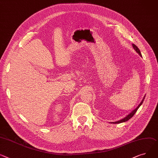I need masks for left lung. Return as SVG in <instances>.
<instances>
[{
    "mask_svg": "<svg viewBox=\"0 0 158 158\" xmlns=\"http://www.w3.org/2000/svg\"><path fill=\"white\" fill-rule=\"evenodd\" d=\"M132 46H133V49L136 51V52H137L138 54H139V55L142 57V55H141V52H140V49L138 48V47L136 46V45H135L134 44H132ZM145 96H144V97L143 98V99H142V102H140V103L139 105L138 106V107H136V109H135L133 110H132L131 111V112H130L128 115H127V116L126 117H124L123 119H121V120H119V121H115V122H112L111 123H113V124H119V123H124V122H126V121H128L130 119H131L133 116V115L136 113V112L137 111V110L139 109V108L141 106V105L142 104V103H143V100H144V99H145Z\"/></svg>",
    "mask_w": 158,
    "mask_h": 158,
    "instance_id": "obj_1",
    "label": "left lung"
}]
</instances>
